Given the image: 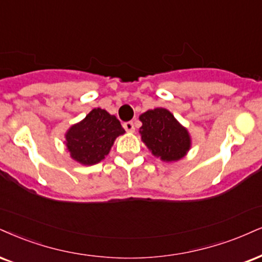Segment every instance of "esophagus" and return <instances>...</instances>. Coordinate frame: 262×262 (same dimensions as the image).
I'll return each instance as SVG.
<instances>
[{"label": "esophagus", "instance_id": "34e87169", "mask_svg": "<svg viewBox=\"0 0 262 262\" xmlns=\"http://www.w3.org/2000/svg\"><path fill=\"white\" fill-rule=\"evenodd\" d=\"M122 126H124V128L127 132H134L135 131V126H134V122H132V121L124 122V124H122Z\"/></svg>", "mask_w": 262, "mask_h": 262}]
</instances>
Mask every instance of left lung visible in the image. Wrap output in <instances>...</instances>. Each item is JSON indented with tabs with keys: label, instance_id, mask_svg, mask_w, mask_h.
Here are the masks:
<instances>
[{
	"label": "left lung",
	"instance_id": "obj_1",
	"mask_svg": "<svg viewBox=\"0 0 262 262\" xmlns=\"http://www.w3.org/2000/svg\"><path fill=\"white\" fill-rule=\"evenodd\" d=\"M140 134L143 143L163 161L182 159L190 148V137L175 116L165 108L147 111L140 116Z\"/></svg>",
	"mask_w": 262,
	"mask_h": 262
}]
</instances>
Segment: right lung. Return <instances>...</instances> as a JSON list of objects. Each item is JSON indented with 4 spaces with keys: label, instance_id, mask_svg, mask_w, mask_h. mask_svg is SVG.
Instances as JSON below:
<instances>
[{
    "label": "right lung",
    "instance_id": "right-lung-1",
    "mask_svg": "<svg viewBox=\"0 0 262 262\" xmlns=\"http://www.w3.org/2000/svg\"><path fill=\"white\" fill-rule=\"evenodd\" d=\"M120 121L104 109H92L66 134L70 156L82 165H93L108 156L115 138L124 135Z\"/></svg>",
    "mask_w": 262,
    "mask_h": 262
}]
</instances>
